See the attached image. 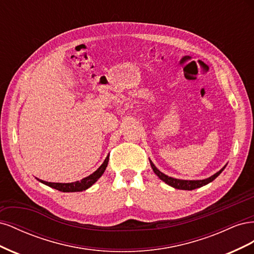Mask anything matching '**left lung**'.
<instances>
[{
	"label": "left lung",
	"instance_id": "obj_1",
	"mask_svg": "<svg viewBox=\"0 0 254 254\" xmlns=\"http://www.w3.org/2000/svg\"><path fill=\"white\" fill-rule=\"evenodd\" d=\"M150 165L152 167V171L155 172V174L159 177V178L164 181L165 183H167L168 186H171L175 189H179V190H195V189H198V188H201L203 186H205V184L212 182L215 178H217V177L219 176V174L225 170L224 168H221V170L216 173L215 175L211 176L210 178H206V179H203V180H180V179H175V178H172V177H168L166 175H164L163 173H161L158 168L155 166V164H153L151 161H150Z\"/></svg>",
	"mask_w": 254,
	"mask_h": 254
}]
</instances>
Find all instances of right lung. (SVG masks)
Returning a JSON list of instances; mask_svg holds the SVG:
<instances>
[{"label":"right lung","instance_id":"obj_1","mask_svg":"<svg viewBox=\"0 0 254 254\" xmlns=\"http://www.w3.org/2000/svg\"><path fill=\"white\" fill-rule=\"evenodd\" d=\"M108 162H109V156L105 159L104 163L99 166L93 174L86 177V178L81 179L80 181L71 182V183H55V182H47L43 180H39V181L45 184V186H49L60 191H64V193H68V191H81L89 189L91 186H93V184L99 179V177L104 174L107 165H108Z\"/></svg>","mask_w":254,"mask_h":254}]
</instances>
